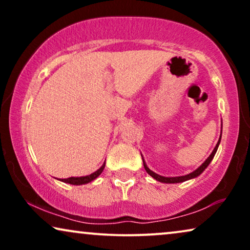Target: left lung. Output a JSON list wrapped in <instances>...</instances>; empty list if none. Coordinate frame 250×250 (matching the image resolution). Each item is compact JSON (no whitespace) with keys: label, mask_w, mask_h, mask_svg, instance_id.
Wrapping results in <instances>:
<instances>
[{"label":"left lung","mask_w":250,"mask_h":250,"mask_svg":"<svg viewBox=\"0 0 250 250\" xmlns=\"http://www.w3.org/2000/svg\"><path fill=\"white\" fill-rule=\"evenodd\" d=\"M221 138H222V131H221V136H220V139H218L217 145H216V146H215V148H214L213 151H211L209 157H208V158H207L206 160H205V162H204L203 164H201V165H200L199 167H198V168H197L196 170H193V172L187 174V175H183V176H173V177H167V176L159 175V174L152 172V170L150 169L148 166H146L145 159H143V157H142V159H143V166H145V169L146 170V173H148L150 176L153 177V179H155L156 181H158V182H162V183H181V182H184V181L194 179V177L199 176L200 174L203 173L204 170L207 168V166L209 165L211 160H213L215 153H216V151H217L218 146H220V143H221Z\"/></svg>","instance_id":"left-lung-1"}]
</instances>
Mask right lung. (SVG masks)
<instances>
[{
	"mask_svg": "<svg viewBox=\"0 0 250 250\" xmlns=\"http://www.w3.org/2000/svg\"><path fill=\"white\" fill-rule=\"evenodd\" d=\"M104 166H105V162L102 164V166L99 168L98 170H95L94 173L90 174V175H86V176H80V177H68V179H59V181L61 182H64V183H69V184H73V186H82V184H87L92 182V181L97 179V177L100 175V174L104 172Z\"/></svg>",
	"mask_w": 250,
	"mask_h": 250,
	"instance_id": "add662e5",
	"label": "right lung"
}]
</instances>
